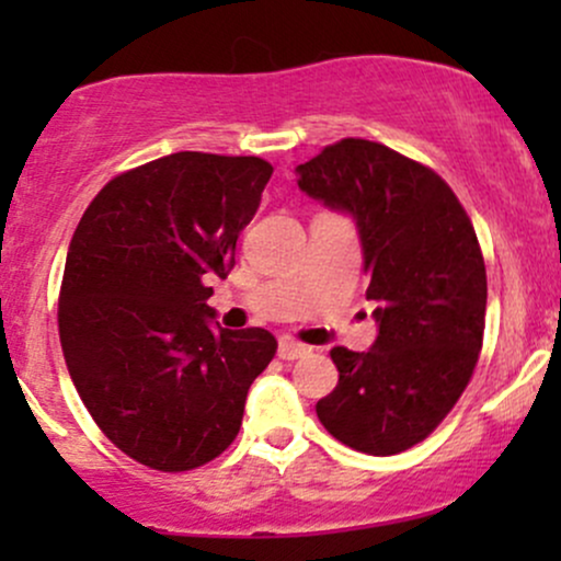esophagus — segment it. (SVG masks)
I'll return each instance as SVG.
<instances>
[{"instance_id": "34e87169", "label": "esophagus", "mask_w": 561, "mask_h": 561, "mask_svg": "<svg viewBox=\"0 0 561 561\" xmlns=\"http://www.w3.org/2000/svg\"><path fill=\"white\" fill-rule=\"evenodd\" d=\"M308 351H311V347L302 345V343H298V340H293V337H282V340H279V347H276V356H279L282 362H293V358L306 356Z\"/></svg>"}]
</instances>
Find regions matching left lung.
Here are the masks:
<instances>
[{
    "label": "left lung",
    "instance_id": "obj_1",
    "mask_svg": "<svg viewBox=\"0 0 561 561\" xmlns=\"http://www.w3.org/2000/svg\"><path fill=\"white\" fill-rule=\"evenodd\" d=\"M298 186L353 218L369 351L332 347L337 388L317 403L327 433L371 456L420 443L465 392L485 330V261L472 221L435 171L369 139H343L295 169Z\"/></svg>",
    "mask_w": 561,
    "mask_h": 561
}]
</instances>
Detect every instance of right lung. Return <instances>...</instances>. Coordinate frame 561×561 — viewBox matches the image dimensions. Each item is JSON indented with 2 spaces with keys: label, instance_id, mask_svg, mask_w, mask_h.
I'll return each instance as SVG.
<instances>
[{
  "label": "right lung",
  "instance_id": "add662e5",
  "mask_svg": "<svg viewBox=\"0 0 561 561\" xmlns=\"http://www.w3.org/2000/svg\"><path fill=\"white\" fill-rule=\"evenodd\" d=\"M272 173L261 158L173 152L107 182L76 227L62 356L96 427L139 465L186 472L216 459L274 358L272 332L224 330L208 306V279L234 268Z\"/></svg>",
  "mask_w": 561,
  "mask_h": 561
}]
</instances>
